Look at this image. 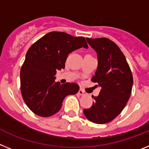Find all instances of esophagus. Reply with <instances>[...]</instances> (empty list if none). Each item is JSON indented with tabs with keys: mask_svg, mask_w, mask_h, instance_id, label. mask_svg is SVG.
<instances>
[{
	"mask_svg": "<svg viewBox=\"0 0 149 149\" xmlns=\"http://www.w3.org/2000/svg\"><path fill=\"white\" fill-rule=\"evenodd\" d=\"M78 94L80 95H86V93H85L83 89H80V90L78 91Z\"/></svg>",
	"mask_w": 149,
	"mask_h": 149,
	"instance_id": "obj_1",
	"label": "esophagus"
}]
</instances>
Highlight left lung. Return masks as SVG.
<instances>
[{
    "instance_id": "left-lung-1",
    "label": "left lung",
    "mask_w": 149,
    "mask_h": 149,
    "mask_svg": "<svg viewBox=\"0 0 149 149\" xmlns=\"http://www.w3.org/2000/svg\"><path fill=\"white\" fill-rule=\"evenodd\" d=\"M86 41L98 56V67L92 81L101 89L98 96H92L93 106L84 109V113L90 122L105 124L125 108L132 89V73L125 55L113 41L107 38H86Z\"/></svg>"
}]
</instances>
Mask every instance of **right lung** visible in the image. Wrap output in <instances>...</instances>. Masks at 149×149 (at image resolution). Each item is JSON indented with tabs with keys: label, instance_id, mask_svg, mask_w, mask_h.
<instances>
[{
	"label": "right lung",
	"instance_id": "obj_1",
	"mask_svg": "<svg viewBox=\"0 0 149 149\" xmlns=\"http://www.w3.org/2000/svg\"><path fill=\"white\" fill-rule=\"evenodd\" d=\"M88 48L85 38L66 33L50 32L30 46L21 68V92L30 110L48 117L60 110L64 98L75 95V83L55 82L57 70L65 68L67 56L74 50Z\"/></svg>",
	"mask_w": 149,
	"mask_h": 149
}]
</instances>
